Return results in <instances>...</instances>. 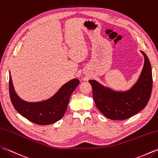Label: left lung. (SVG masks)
<instances>
[{"mask_svg":"<svg viewBox=\"0 0 158 158\" xmlns=\"http://www.w3.org/2000/svg\"><path fill=\"white\" fill-rule=\"evenodd\" d=\"M139 78L131 89L115 91L101 85L94 80H90L93 97L97 107L106 118L112 120H123L132 117L144 109L152 94L153 80L152 66L148 56Z\"/></svg>","mask_w":158,"mask_h":158,"instance_id":"obj_1","label":"left lung"}]
</instances>
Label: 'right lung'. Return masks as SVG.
Returning a JSON list of instances; mask_svg holds the SVG:
<instances>
[{
    "instance_id": "right-lung-1",
    "label": "right lung",
    "mask_w": 158,
    "mask_h": 158,
    "mask_svg": "<svg viewBox=\"0 0 158 158\" xmlns=\"http://www.w3.org/2000/svg\"><path fill=\"white\" fill-rule=\"evenodd\" d=\"M80 83L74 78L63 85L53 96L39 102H27L15 93L9 74V95L13 107L23 117L38 125H48L57 122L64 116L73 91Z\"/></svg>"
}]
</instances>
